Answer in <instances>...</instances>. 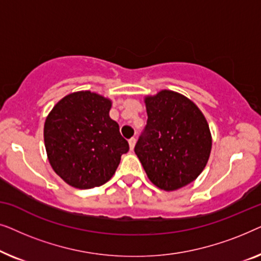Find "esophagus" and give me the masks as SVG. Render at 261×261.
Wrapping results in <instances>:
<instances>
[{
  "mask_svg": "<svg viewBox=\"0 0 261 261\" xmlns=\"http://www.w3.org/2000/svg\"><path fill=\"white\" fill-rule=\"evenodd\" d=\"M135 142H137V139H135V138H132V139H129V140H128V144H129V148H130V151H132V149L134 148Z\"/></svg>",
  "mask_w": 261,
  "mask_h": 261,
  "instance_id": "34e87169",
  "label": "esophagus"
}]
</instances>
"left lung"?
<instances>
[{
    "label": "left lung",
    "mask_w": 261,
    "mask_h": 261,
    "mask_svg": "<svg viewBox=\"0 0 261 261\" xmlns=\"http://www.w3.org/2000/svg\"><path fill=\"white\" fill-rule=\"evenodd\" d=\"M147 124L134 152L148 179L165 191L194 181L208 163L212 133L190 98L172 90L145 97Z\"/></svg>",
    "instance_id": "obj_1"
}]
</instances>
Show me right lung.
<instances>
[{
    "label": "right lung",
    "instance_id": "right-lung-1",
    "mask_svg": "<svg viewBox=\"0 0 261 261\" xmlns=\"http://www.w3.org/2000/svg\"><path fill=\"white\" fill-rule=\"evenodd\" d=\"M112 99L89 90L63 97L46 117L47 159L62 179L77 189L101 187L114 176L129 145L110 119Z\"/></svg>",
    "mask_w": 261,
    "mask_h": 261
}]
</instances>
